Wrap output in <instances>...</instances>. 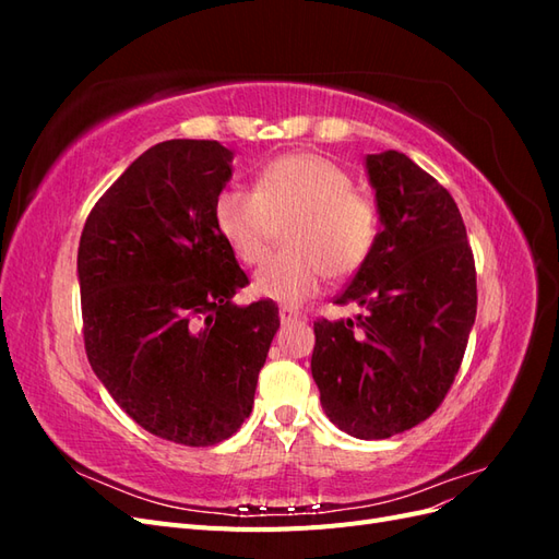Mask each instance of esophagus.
Wrapping results in <instances>:
<instances>
[{"label":"esophagus","instance_id":"esophagus-1","mask_svg":"<svg viewBox=\"0 0 559 559\" xmlns=\"http://www.w3.org/2000/svg\"><path fill=\"white\" fill-rule=\"evenodd\" d=\"M280 319H282V324H292V321H298V319H302V314L298 312V310H294V308H280Z\"/></svg>","mask_w":559,"mask_h":559}]
</instances>
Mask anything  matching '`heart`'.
<instances>
[{
    "label": "heart",
    "mask_w": 559,
    "mask_h": 559,
    "mask_svg": "<svg viewBox=\"0 0 559 559\" xmlns=\"http://www.w3.org/2000/svg\"><path fill=\"white\" fill-rule=\"evenodd\" d=\"M214 224L247 265H259L286 226V251L259 270L253 294L298 306L326 277L359 273L376 247L380 214L343 165L300 151L265 163L257 189L226 186L214 200Z\"/></svg>",
    "instance_id": "1"
}]
</instances>
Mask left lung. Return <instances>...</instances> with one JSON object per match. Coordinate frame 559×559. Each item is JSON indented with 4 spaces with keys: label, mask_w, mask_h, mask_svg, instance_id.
Returning a JSON list of instances; mask_svg holds the SVG:
<instances>
[{
    "label": "left lung",
    "mask_w": 559,
    "mask_h": 559,
    "mask_svg": "<svg viewBox=\"0 0 559 559\" xmlns=\"http://www.w3.org/2000/svg\"><path fill=\"white\" fill-rule=\"evenodd\" d=\"M384 228L337 306L317 319L312 378L337 429L378 441L417 427L448 396L476 321V261L452 195L405 154L366 158Z\"/></svg>",
    "instance_id": "8db88e82"
}]
</instances>
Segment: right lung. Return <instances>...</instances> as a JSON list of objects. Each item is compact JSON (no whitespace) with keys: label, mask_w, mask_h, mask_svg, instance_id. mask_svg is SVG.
I'll list each match as a JSON object with an SVG mask.
<instances>
[{"label":"right lung","mask_w":559,"mask_h":559,"mask_svg":"<svg viewBox=\"0 0 559 559\" xmlns=\"http://www.w3.org/2000/svg\"><path fill=\"white\" fill-rule=\"evenodd\" d=\"M233 151L216 140L151 146L95 202L79 242L83 345L142 429L207 448L242 427L280 329L214 224Z\"/></svg>","instance_id":"right-lung-1"}]
</instances>
